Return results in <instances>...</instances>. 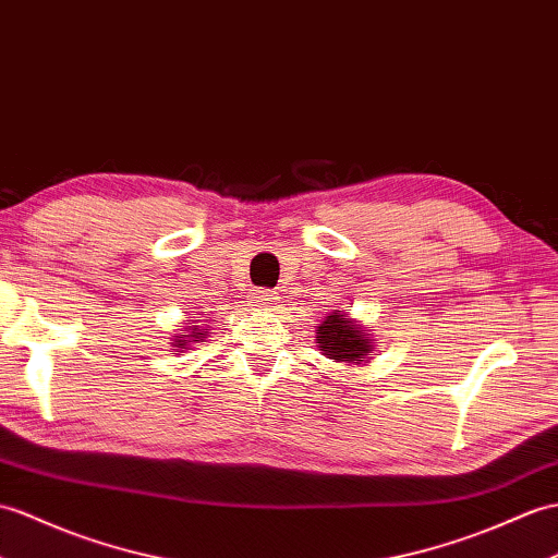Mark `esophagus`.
<instances>
[{"mask_svg": "<svg viewBox=\"0 0 558 558\" xmlns=\"http://www.w3.org/2000/svg\"><path fill=\"white\" fill-rule=\"evenodd\" d=\"M276 302V294L274 292H270V290H254L252 292V304L254 306H270V304H274Z\"/></svg>", "mask_w": 558, "mask_h": 558, "instance_id": "obj_1", "label": "esophagus"}]
</instances>
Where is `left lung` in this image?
<instances>
[{
  "instance_id": "obj_1",
  "label": "left lung",
  "mask_w": 558,
  "mask_h": 558,
  "mask_svg": "<svg viewBox=\"0 0 558 558\" xmlns=\"http://www.w3.org/2000/svg\"><path fill=\"white\" fill-rule=\"evenodd\" d=\"M316 347L323 356L332 359L335 364H368L375 352L371 330L364 323L349 316V311L332 308L330 314L316 326Z\"/></svg>"
}]
</instances>
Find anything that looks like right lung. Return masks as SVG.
<instances>
[{"label": "right lung", "instance_id": "obj_1", "mask_svg": "<svg viewBox=\"0 0 558 558\" xmlns=\"http://www.w3.org/2000/svg\"><path fill=\"white\" fill-rule=\"evenodd\" d=\"M204 338H206V328H202V326H185L183 332H175L173 335L171 347H178L180 352H185L187 347L197 344V342H204Z\"/></svg>", "mask_w": 558, "mask_h": 558}]
</instances>
